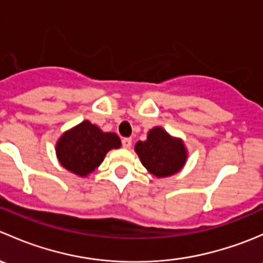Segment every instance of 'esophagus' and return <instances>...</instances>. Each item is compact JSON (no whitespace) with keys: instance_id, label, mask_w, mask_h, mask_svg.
<instances>
[{"instance_id":"esophagus-1","label":"esophagus","mask_w":263,"mask_h":263,"mask_svg":"<svg viewBox=\"0 0 263 263\" xmlns=\"http://www.w3.org/2000/svg\"><path fill=\"white\" fill-rule=\"evenodd\" d=\"M132 145V139H129V137H124V139H122V146L124 148H129Z\"/></svg>"}]
</instances>
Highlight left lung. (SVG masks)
Segmentation results:
<instances>
[{"label":"left lung","instance_id":"8db88e82","mask_svg":"<svg viewBox=\"0 0 263 263\" xmlns=\"http://www.w3.org/2000/svg\"><path fill=\"white\" fill-rule=\"evenodd\" d=\"M142 165L156 177L176 174L184 165L187 153L183 142L169 136L161 127H155L147 135L146 141L135 146Z\"/></svg>","mask_w":263,"mask_h":263}]
</instances>
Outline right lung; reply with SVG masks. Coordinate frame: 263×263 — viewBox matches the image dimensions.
<instances>
[{
  "mask_svg": "<svg viewBox=\"0 0 263 263\" xmlns=\"http://www.w3.org/2000/svg\"><path fill=\"white\" fill-rule=\"evenodd\" d=\"M119 146L121 140L116 134H105L95 124L84 121L62 135L55 151L62 166L85 177L100 165L108 151Z\"/></svg>",
  "mask_w": 263,
  "mask_h": 263,
  "instance_id": "obj_1",
  "label": "right lung"
}]
</instances>
